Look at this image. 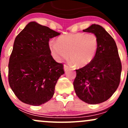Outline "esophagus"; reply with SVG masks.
Returning a JSON list of instances; mask_svg holds the SVG:
<instances>
[{
  "label": "esophagus",
  "instance_id": "34e87169",
  "mask_svg": "<svg viewBox=\"0 0 128 128\" xmlns=\"http://www.w3.org/2000/svg\"><path fill=\"white\" fill-rule=\"evenodd\" d=\"M68 66H67V65H66V64H64V71L65 72H66V71H67V70H68Z\"/></svg>",
  "mask_w": 128,
  "mask_h": 128
}]
</instances>
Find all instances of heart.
Returning a JSON list of instances; mask_svg holds the SVG:
<instances>
[{
    "instance_id": "obj_1",
    "label": "heart",
    "mask_w": 128,
    "mask_h": 128,
    "mask_svg": "<svg viewBox=\"0 0 128 128\" xmlns=\"http://www.w3.org/2000/svg\"><path fill=\"white\" fill-rule=\"evenodd\" d=\"M49 46L53 57L57 61L67 59L69 55L72 64L83 67L96 56L99 40L94 34L79 32L63 35L57 41L52 40Z\"/></svg>"
}]
</instances>
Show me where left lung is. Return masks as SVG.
I'll use <instances>...</instances> for the list:
<instances>
[{"label": "left lung", "instance_id": "obj_1", "mask_svg": "<svg viewBox=\"0 0 128 128\" xmlns=\"http://www.w3.org/2000/svg\"><path fill=\"white\" fill-rule=\"evenodd\" d=\"M83 31L96 35L99 48L92 62L76 70L73 86L84 102L100 104L111 98L119 86L122 63L115 41L104 28L93 24Z\"/></svg>", "mask_w": 128, "mask_h": 128}]
</instances>
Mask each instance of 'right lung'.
<instances>
[{"label":"right lung","mask_w":128,"mask_h":128,"mask_svg":"<svg viewBox=\"0 0 128 128\" xmlns=\"http://www.w3.org/2000/svg\"><path fill=\"white\" fill-rule=\"evenodd\" d=\"M60 35L31 22L16 36L8 64V81L22 102L39 106L54 94L55 85L64 73L63 64L51 55L49 40Z\"/></svg>","instance_id":"1"}]
</instances>
